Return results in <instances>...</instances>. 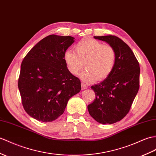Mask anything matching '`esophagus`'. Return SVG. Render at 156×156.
<instances>
[{"label":"esophagus","mask_w":156,"mask_h":156,"mask_svg":"<svg viewBox=\"0 0 156 156\" xmlns=\"http://www.w3.org/2000/svg\"><path fill=\"white\" fill-rule=\"evenodd\" d=\"M81 86H82V90H85V89H86L87 88H88V86H87L85 84V83H84V82H82Z\"/></svg>","instance_id":"obj_1"}]
</instances>
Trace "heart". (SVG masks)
Wrapping results in <instances>:
<instances>
[{
    "mask_svg": "<svg viewBox=\"0 0 156 156\" xmlns=\"http://www.w3.org/2000/svg\"><path fill=\"white\" fill-rule=\"evenodd\" d=\"M76 52L68 50L64 54L67 69L72 75H77L82 68L81 78L87 82L101 81L113 71L116 60V52L113 46L104 44L94 39L87 38L74 46Z\"/></svg>",
    "mask_w": 156,
    "mask_h": 156,
    "instance_id": "b5f03b06",
    "label": "heart"
}]
</instances>
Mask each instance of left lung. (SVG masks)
I'll use <instances>...</instances> for the list:
<instances>
[{
	"mask_svg": "<svg viewBox=\"0 0 156 156\" xmlns=\"http://www.w3.org/2000/svg\"><path fill=\"white\" fill-rule=\"evenodd\" d=\"M113 46L116 60L112 73L98 84L91 86L96 94L88 106L90 115L102 124L120 121L129 112L140 88L138 61L128 45L115 36L94 37Z\"/></svg>",
	"mask_w": 156,
	"mask_h": 156,
	"instance_id": "1",
	"label": "left lung"
}]
</instances>
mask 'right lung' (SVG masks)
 <instances>
[{
    "mask_svg": "<svg viewBox=\"0 0 156 156\" xmlns=\"http://www.w3.org/2000/svg\"><path fill=\"white\" fill-rule=\"evenodd\" d=\"M74 39L49 35L22 62L18 82L22 104L27 113L38 121L55 120L64 113L70 98L81 90L80 80L70 73L64 60Z\"/></svg>",
    "mask_w": 156,
    "mask_h": 156,
    "instance_id": "add662e5",
    "label": "right lung"
}]
</instances>
